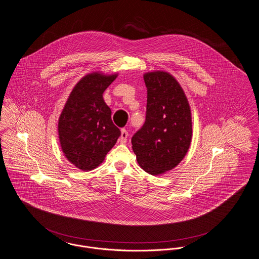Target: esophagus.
I'll use <instances>...</instances> for the list:
<instances>
[{
	"label": "esophagus",
	"mask_w": 259,
	"mask_h": 259,
	"mask_svg": "<svg viewBox=\"0 0 259 259\" xmlns=\"http://www.w3.org/2000/svg\"><path fill=\"white\" fill-rule=\"evenodd\" d=\"M128 132L126 129H121V136H120L119 141L121 143H126L127 138H128Z\"/></svg>",
	"instance_id": "obj_1"
}]
</instances>
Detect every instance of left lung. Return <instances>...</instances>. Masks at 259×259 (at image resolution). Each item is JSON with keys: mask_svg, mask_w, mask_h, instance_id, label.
Wrapping results in <instances>:
<instances>
[{"mask_svg": "<svg viewBox=\"0 0 259 259\" xmlns=\"http://www.w3.org/2000/svg\"><path fill=\"white\" fill-rule=\"evenodd\" d=\"M147 87L146 120L132 137L140 166L159 176L176 167L186 155L192 137L188 100L178 80L166 72L144 75Z\"/></svg>", "mask_w": 259, "mask_h": 259, "instance_id": "left-lung-1", "label": "left lung"}]
</instances>
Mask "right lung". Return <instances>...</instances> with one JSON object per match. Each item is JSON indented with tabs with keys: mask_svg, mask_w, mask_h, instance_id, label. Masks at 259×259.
<instances>
[{
	"mask_svg": "<svg viewBox=\"0 0 259 259\" xmlns=\"http://www.w3.org/2000/svg\"><path fill=\"white\" fill-rule=\"evenodd\" d=\"M116 75H87L75 85L58 123L65 157L81 170H92L103 161L121 135L111 120L102 94Z\"/></svg>",
	"mask_w": 259,
	"mask_h": 259,
	"instance_id": "1",
	"label": "right lung"
}]
</instances>
